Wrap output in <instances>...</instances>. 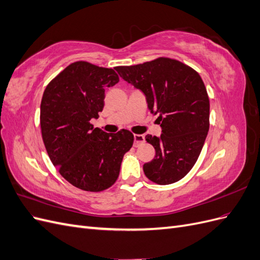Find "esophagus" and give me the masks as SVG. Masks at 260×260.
Returning a JSON list of instances; mask_svg holds the SVG:
<instances>
[{"mask_svg":"<svg viewBox=\"0 0 260 260\" xmlns=\"http://www.w3.org/2000/svg\"><path fill=\"white\" fill-rule=\"evenodd\" d=\"M133 138H135V146H139L141 143H143L145 141V138L143 135H135Z\"/></svg>","mask_w":260,"mask_h":260,"instance_id":"34e87169","label":"esophagus"}]
</instances>
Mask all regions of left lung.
<instances>
[{
	"label": "left lung",
	"mask_w": 260,
	"mask_h": 260,
	"mask_svg": "<svg viewBox=\"0 0 260 260\" xmlns=\"http://www.w3.org/2000/svg\"><path fill=\"white\" fill-rule=\"evenodd\" d=\"M115 69L144 94L149 112L158 115L160 137H145L156 152L143 165L145 176L161 185L177 182L193 168L209 130V99L201 76L166 57Z\"/></svg>",
	"instance_id": "obj_1"
}]
</instances>
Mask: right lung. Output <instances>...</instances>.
<instances>
[{
    "label": "right lung",
    "mask_w": 260,
    "mask_h": 260,
    "mask_svg": "<svg viewBox=\"0 0 260 260\" xmlns=\"http://www.w3.org/2000/svg\"><path fill=\"white\" fill-rule=\"evenodd\" d=\"M118 81L112 68L76 61L43 93L40 124L46 152L61 177L83 191L112 186L135 140L128 130L106 133L90 122L103 111L105 88Z\"/></svg>",
    "instance_id": "obj_1"
}]
</instances>
